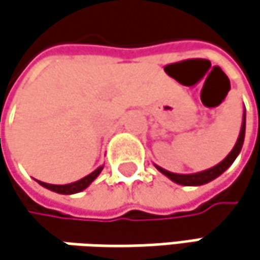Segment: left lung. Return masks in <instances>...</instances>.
Wrapping results in <instances>:
<instances>
[{"label": "left lung", "mask_w": 260, "mask_h": 260, "mask_svg": "<svg viewBox=\"0 0 260 260\" xmlns=\"http://www.w3.org/2000/svg\"><path fill=\"white\" fill-rule=\"evenodd\" d=\"M244 135H246V110L243 113V123H241V129H240V134H238L236 145L233 147V150L230 151V154L223 160L219 161L216 166H213L210 169H206V171H202V172H196V174H174V172H169V171L163 169V168L157 166V165H154V166H156V169L159 172H161L163 175L168 176L171 181H174V182L179 184V185H188V187L205 185L207 182L213 181L215 178L222 175L234 163L237 156L241 151V147H243V143H244Z\"/></svg>", "instance_id": "8db88e82"}]
</instances>
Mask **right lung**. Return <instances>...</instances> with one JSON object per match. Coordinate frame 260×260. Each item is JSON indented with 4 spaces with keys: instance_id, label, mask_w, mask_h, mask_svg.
<instances>
[{
    "instance_id": "obj_1",
    "label": "right lung",
    "mask_w": 260,
    "mask_h": 260,
    "mask_svg": "<svg viewBox=\"0 0 260 260\" xmlns=\"http://www.w3.org/2000/svg\"><path fill=\"white\" fill-rule=\"evenodd\" d=\"M103 168L104 166H100L94 172H91L89 175L84 176L82 179L75 181V182H70V184H64V185H54V184H47V182H42V181H38V184L42 185L44 188H48V190L54 191V192H58V194H76V192H81L85 188H88L91 185V182L101 174Z\"/></svg>"
}]
</instances>
